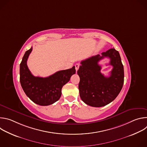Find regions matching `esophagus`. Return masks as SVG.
Masks as SVG:
<instances>
[{
	"instance_id": "34e87169",
	"label": "esophagus",
	"mask_w": 147,
	"mask_h": 147,
	"mask_svg": "<svg viewBox=\"0 0 147 147\" xmlns=\"http://www.w3.org/2000/svg\"><path fill=\"white\" fill-rule=\"evenodd\" d=\"M79 66H80V65H79V64H78V63L76 64V65H75V69H76V72H77V70H78V69H79Z\"/></svg>"
}]
</instances>
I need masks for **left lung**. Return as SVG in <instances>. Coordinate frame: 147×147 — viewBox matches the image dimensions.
<instances>
[{"label":"left lung","instance_id":"8db88e82","mask_svg":"<svg viewBox=\"0 0 147 147\" xmlns=\"http://www.w3.org/2000/svg\"><path fill=\"white\" fill-rule=\"evenodd\" d=\"M105 57L111 60L113 69L109 77L100 73L98 62ZM77 71L80 80L78 85L82 100L93 107H102L112 102L120 93L124 83V68L119 52L111 48L102 56L97 55L81 62Z\"/></svg>","mask_w":147,"mask_h":147}]
</instances>
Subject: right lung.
Masks as SVG:
<instances>
[{
	"instance_id": "obj_1",
	"label": "right lung",
	"mask_w": 147,
	"mask_h": 147,
	"mask_svg": "<svg viewBox=\"0 0 147 147\" xmlns=\"http://www.w3.org/2000/svg\"><path fill=\"white\" fill-rule=\"evenodd\" d=\"M32 48L27 51L20 65V81L24 92L34 103L48 106L58 100L61 88L76 73L75 67L57 71L47 77L34 76L28 68L27 61Z\"/></svg>"
}]
</instances>
